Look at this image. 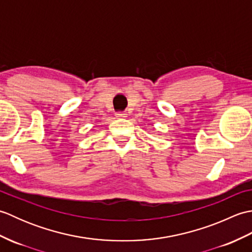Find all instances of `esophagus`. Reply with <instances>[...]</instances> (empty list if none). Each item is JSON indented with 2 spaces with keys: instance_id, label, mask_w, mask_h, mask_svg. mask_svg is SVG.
Returning <instances> with one entry per match:
<instances>
[{
  "instance_id": "obj_1",
  "label": "esophagus",
  "mask_w": 252,
  "mask_h": 252,
  "mask_svg": "<svg viewBox=\"0 0 252 252\" xmlns=\"http://www.w3.org/2000/svg\"><path fill=\"white\" fill-rule=\"evenodd\" d=\"M127 115L126 112H117L116 114V117L118 118V119H121V118H126Z\"/></svg>"
}]
</instances>
